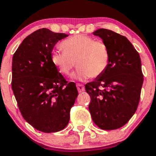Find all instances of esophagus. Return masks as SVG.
<instances>
[{"mask_svg":"<svg viewBox=\"0 0 156 156\" xmlns=\"http://www.w3.org/2000/svg\"><path fill=\"white\" fill-rule=\"evenodd\" d=\"M77 88H78V92H82L84 90V85L81 84H79V83H78V84H77Z\"/></svg>","mask_w":156,"mask_h":156,"instance_id":"obj_1","label":"esophagus"}]
</instances>
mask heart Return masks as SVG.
Masks as SVG:
<instances>
[{"instance_id": "b5f03b06", "label": "heart", "mask_w": 156, "mask_h": 156, "mask_svg": "<svg viewBox=\"0 0 156 156\" xmlns=\"http://www.w3.org/2000/svg\"><path fill=\"white\" fill-rule=\"evenodd\" d=\"M64 51H52L54 66L63 75H69L75 65L78 66L72 77L78 80L101 76L108 66L110 52L104 43L95 41L85 35H75L62 43Z\"/></svg>"}]
</instances>
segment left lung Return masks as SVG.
<instances>
[{
  "instance_id": "8db88e82",
  "label": "left lung",
  "mask_w": 156,
  "mask_h": 156,
  "mask_svg": "<svg viewBox=\"0 0 156 156\" xmlns=\"http://www.w3.org/2000/svg\"><path fill=\"white\" fill-rule=\"evenodd\" d=\"M93 34L107 46L110 61L101 76L85 84L90 97L89 111L99 128L118 129L130 120L140 102L143 83L141 59L125 36L107 29Z\"/></svg>"
}]
</instances>
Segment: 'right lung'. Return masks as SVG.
<instances>
[{
	"mask_svg": "<svg viewBox=\"0 0 156 156\" xmlns=\"http://www.w3.org/2000/svg\"><path fill=\"white\" fill-rule=\"evenodd\" d=\"M43 28L25 38L13 54L12 90L23 117L37 130L55 133L68 125L78 97L51 58L57 42L67 37Z\"/></svg>",
	"mask_w": 156,
	"mask_h": 156,
	"instance_id": "add662e5",
	"label": "right lung"
}]
</instances>
